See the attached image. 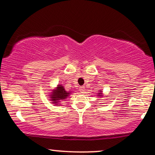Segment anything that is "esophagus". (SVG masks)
<instances>
[{"instance_id":"1","label":"esophagus","mask_w":155,"mask_h":155,"mask_svg":"<svg viewBox=\"0 0 155 155\" xmlns=\"http://www.w3.org/2000/svg\"><path fill=\"white\" fill-rule=\"evenodd\" d=\"M80 92H84V86H81V87H80Z\"/></svg>"}]
</instances>
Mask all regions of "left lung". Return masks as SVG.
Segmentation results:
<instances>
[{
    "label": "left lung",
    "instance_id": "left-lung-1",
    "mask_svg": "<svg viewBox=\"0 0 155 155\" xmlns=\"http://www.w3.org/2000/svg\"><path fill=\"white\" fill-rule=\"evenodd\" d=\"M99 94H101V93H99Z\"/></svg>",
    "mask_w": 155,
    "mask_h": 155
}]
</instances>
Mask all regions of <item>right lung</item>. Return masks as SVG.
<instances>
[{"label":"right lung","mask_w":155,"mask_h":155,"mask_svg":"<svg viewBox=\"0 0 155 155\" xmlns=\"http://www.w3.org/2000/svg\"><path fill=\"white\" fill-rule=\"evenodd\" d=\"M69 92H67L62 85H58V87L51 93V98L53 104H58V100H64L69 95Z\"/></svg>","instance_id":"obj_1"}]
</instances>
